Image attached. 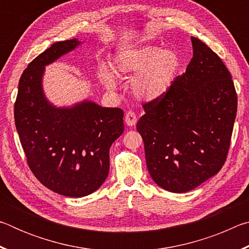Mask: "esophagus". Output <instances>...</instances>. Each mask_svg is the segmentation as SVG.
<instances>
[{
  "mask_svg": "<svg viewBox=\"0 0 249 249\" xmlns=\"http://www.w3.org/2000/svg\"><path fill=\"white\" fill-rule=\"evenodd\" d=\"M125 123L127 126H135L137 123V116L133 111H128L125 114Z\"/></svg>",
  "mask_w": 249,
  "mask_h": 249,
  "instance_id": "obj_1",
  "label": "esophagus"
}]
</instances>
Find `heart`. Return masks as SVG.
Segmentation results:
<instances>
[{"instance_id": "b5f03b06", "label": "heart", "mask_w": 249, "mask_h": 249, "mask_svg": "<svg viewBox=\"0 0 249 249\" xmlns=\"http://www.w3.org/2000/svg\"><path fill=\"white\" fill-rule=\"evenodd\" d=\"M180 68V59L172 50L155 45L126 48L116 53L113 69L122 78L133 80L132 89L140 99L154 101L169 93ZM101 81L108 90H115L117 82L109 71L100 72Z\"/></svg>"}]
</instances>
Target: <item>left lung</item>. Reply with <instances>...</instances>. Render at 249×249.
Instances as JSON below:
<instances>
[{
    "label": "left lung",
    "mask_w": 249,
    "mask_h": 249,
    "mask_svg": "<svg viewBox=\"0 0 249 249\" xmlns=\"http://www.w3.org/2000/svg\"><path fill=\"white\" fill-rule=\"evenodd\" d=\"M185 73L169 93L145 103L137 130L146 163L159 187L188 192L215 176L229 154L237 94L221 58L196 37Z\"/></svg>",
    "instance_id": "1"
}]
</instances>
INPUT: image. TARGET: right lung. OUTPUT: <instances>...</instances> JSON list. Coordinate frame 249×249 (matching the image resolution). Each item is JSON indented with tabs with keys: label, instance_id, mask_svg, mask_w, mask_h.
I'll list each match as a JSON object with an SVG mask.
<instances>
[{
	"label": "right lung",
	"instance_id": "add662e5",
	"mask_svg": "<svg viewBox=\"0 0 249 249\" xmlns=\"http://www.w3.org/2000/svg\"><path fill=\"white\" fill-rule=\"evenodd\" d=\"M81 41L54 43L37 56L19 79L14 119L28 167L45 187L59 195L81 197L103 184L109 170V147L124 130V113L83 101L56 107L43 91L45 66Z\"/></svg>",
	"mask_w": 249,
	"mask_h": 249
}]
</instances>
